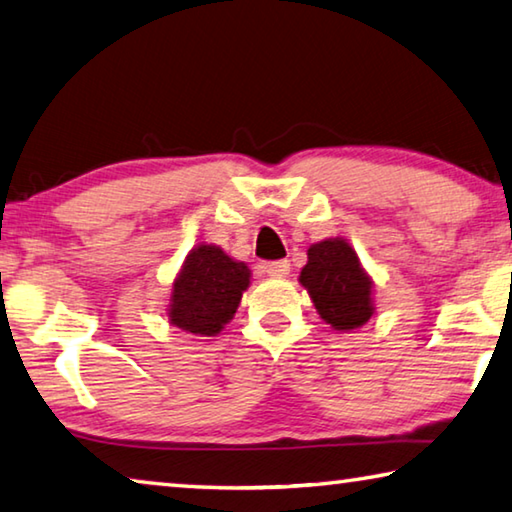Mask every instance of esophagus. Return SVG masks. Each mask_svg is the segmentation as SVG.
<instances>
[{
  "instance_id": "34e87169",
  "label": "esophagus",
  "mask_w": 512,
  "mask_h": 512,
  "mask_svg": "<svg viewBox=\"0 0 512 512\" xmlns=\"http://www.w3.org/2000/svg\"><path fill=\"white\" fill-rule=\"evenodd\" d=\"M289 269H291L289 259H278V262L264 264V273L271 275V278H285V275L289 273Z\"/></svg>"
}]
</instances>
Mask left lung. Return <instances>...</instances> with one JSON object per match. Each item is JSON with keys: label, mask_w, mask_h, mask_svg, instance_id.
I'll return each mask as SVG.
<instances>
[{"label": "left lung", "mask_w": 512, "mask_h": 512, "mask_svg": "<svg viewBox=\"0 0 512 512\" xmlns=\"http://www.w3.org/2000/svg\"><path fill=\"white\" fill-rule=\"evenodd\" d=\"M298 280L321 319L335 330L360 328L376 310L371 298L373 282L346 239L312 243Z\"/></svg>", "instance_id": "obj_1"}]
</instances>
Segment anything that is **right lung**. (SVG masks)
Here are the masks:
<instances>
[{
    "mask_svg": "<svg viewBox=\"0 0 512 512\" xmlns=\"http://www.w3.org/2000/svg\"><path fill=\"white\" fill-rule=\"evenodd\" d=\"M248 285L246 264L212 243H198L173 282L168 321L184 332L214 337L230 323Z\"/></svg>",
    "mask_w": 512,
    "mask_h": 512,
    "instance_id": "1",
    "label": "right lung"
}]
</instances>
